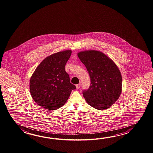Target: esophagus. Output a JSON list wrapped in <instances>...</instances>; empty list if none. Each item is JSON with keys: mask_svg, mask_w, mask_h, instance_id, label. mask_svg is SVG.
<instances>
[{"mask_svg": "<svg viewBox=\"0 0 153 153\" xmlns=\"http://www.w3.org/2000/svg\"><path fill=\"white\" fill-rule=\"evenodd\" d=\"M80 85L81 84H77L76 85V89H79L80 87Z\"/></svg>", "mask_w": 153, "mask_h": 153, "instance_id": "esophagus-1", "label": "esophagus"}]
</instances>
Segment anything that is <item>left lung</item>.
<instances>
[{
    "mask_svg": "<svg viewBox=\"0 0 153 153\" xmlns=\"http://www.w3.org/2000/svg\"><path fill=\"white\" fill-rule=\"evenodd\" d=\"M78 56L91 79L90 86L82 92L86 102L100 111L111 107L122 91V76L117 65L100 51H81Z\"/></svg>",
    "mask_w": 153,
    "mask_h": 153,
    "instance_id": "1",
    "label": "left lung"
}]
</instances>
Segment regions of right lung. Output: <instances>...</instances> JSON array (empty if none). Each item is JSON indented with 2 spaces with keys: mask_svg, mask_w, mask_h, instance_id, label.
Instances as JSON below:
<instances>
[{
  "mask_svg": "<svg viewBox=\"0 0 153 153\" xmlns=\"http://www.w3.org/2000/svg\"><path fill=\"white\" fill-rule=\"evenodd\" d=\"M72 51L57 52L46 57L37 67L29 82L30 92L39 106L54 111L68 100L75 85L71 83L65 65Z\"/></svg>",
  "mask_w": 153,
  "mask_h": 153,
  "instance_id": "obj_1",
  "label": "right lung"
}]
</instances>
